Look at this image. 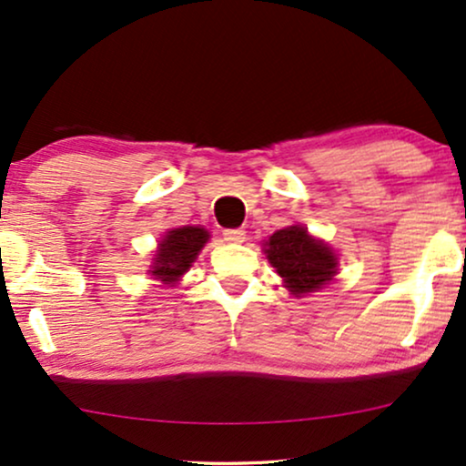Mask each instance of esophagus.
Here are the masks:
<instances>
[{
	"label": "esophagus",
	"mask_w": 466,
	"mask_h": 466,
	"mask_svg": "<svg viewBox=\"0 0 466 466\" xmlns=\"http://www.w3.org/2000/svg\"><path fill=\"white\" fill-rule=\"evenodd\" d=\"M222 235H224V242L228 244H242L246 239V231H242V228H227Z\"/></svg>",
	"instance_id": "esophagus-1"
}]
</instances>
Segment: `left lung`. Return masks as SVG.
Wrapping results in <instances>:
<instances>
[{"mask_svg":"<svg viewBox=\"0 0 466 466\" xmlns=\"http://www.w3.org/2000/svg\"><path fill=\"white\" fill-rule=\"evenodd\" d=\"M263 252L294 296L321 289L337 274V252L300 224L269 235Z\"/></svg>","mask_w":466,"mask_h":466,"instance_id":"obj_1","label":"left lung"}]
</instances>
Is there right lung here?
<instances>
[{
    "instance_id": "right-lung-1",
    "label": "right lung",
    "mask_w": 466,
    "mask_h": 466,
    "mask_svg": "<svg viewBox=\"0 0 466 466\" xmlns=\"http://www.w3.org/2000/svg\"><path fill=\"white\" fill-rule=\"evenodd\" d=\"M207 242H209V231L203 227L172 228L157 244L148 274L155 280H162L164 285H177V280H181L189 266L197 261Z\"/></svg>"
}]
</instances>
